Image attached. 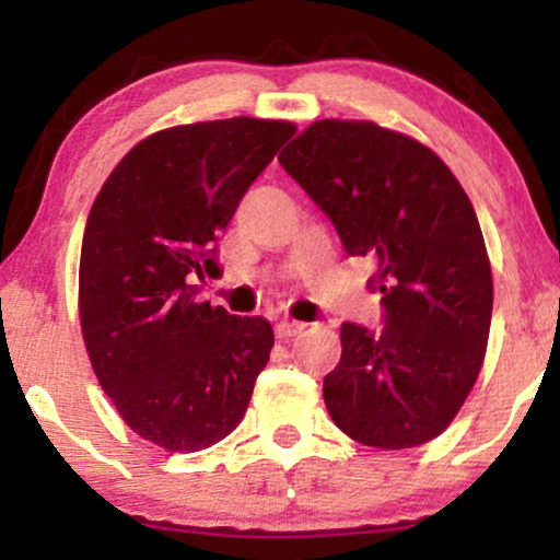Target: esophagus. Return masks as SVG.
I'll return each mask as SVG.
<instances>
[{
	"mask_svg": "<svg viewBox=\"0 0 560 560\" xmlns=\"http://www.w3.org/2000/svg\"><path fill=\"white\" fill-rule=\"evenodd\" d=\"M307 325L300 323V320H289V317H284V320L276 323V338H281V341H287V338L296 336V332H302Z\"/></svg>",
	"mask_w": 560,
	"mask_h": 560,
	"instance_id": "1",
	"label": "esophagus"
}]
</instances>
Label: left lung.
Returning a JSON list of instances; mask_svg holds the SVG:
<instances>
[{
    "label": "left lung",
    "instance_id": "left-lung-1",
    "mask_svg": "<svg viewBox=\"0 0 560 560\" xmlns=\"http://www.w3.org/2000/svg\"><path fill=\"white\" fill-rule=\"evenodd\" d=\"M349 256H372L385 328L341 325L323 398L359 444H427L463 408L486 359L493 279L476 209L421 141L372 121H315L279 154Z\"/></svg>",
    "mask_w": 560,
    "mask_h": 560
}]
</instances>
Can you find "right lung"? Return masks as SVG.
Here are the masks:
<instances>
[{"mask_svg":"<svg viewBox=\"0 0 560 560\" xmlns=\"http://www.w3.org/2000/svg\"><path fill=\"white\" fill-rule=\"evenodd\" d=\"M296 131L235 116L162 129L113 167L92 203L80 258L90 364L133 434L198 452L243 421L273 349L271 323L198 302L217 276L214 240Z\"/></svg>","mask_w":560,"mask_h":560,"instance_id":"obj_1","label":"right lung"}]
</instances>
